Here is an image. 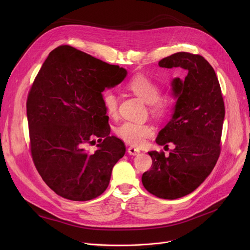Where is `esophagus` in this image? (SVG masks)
Returning <instances> with one entry per match:
<instances>
[{"mask_svg":"<svg viewBox=\"0 0 250 250\" xmlns=\"http://www.w3.org/2000/svg\"><path fill=\"white\" fill-rule=\"evenodd\" d=\"M127 153L129 155H133V156H136L138 154H140V150L137 149V148H134V147H128L127 149Z\"/></svg>","mask_w":250,"mask_h":250,"instance_id":"obj_1","label":"esophagus"}]
</instances>
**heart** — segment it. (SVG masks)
<instances>
[{"instance_id":"b5f03b06","label":"heart","mask_w":250,"mask_h":250,"mask_svg":"<svg viewBox=\"0 0 250 250\" xmlns=\"http://www.w3.org/2000/svg\"><path fill=\"white\" fill-rule=\"evenodd\" d=\"M128 88L143 101L150 104L151 111L157 116H163L168 111L169 101L159 98L161 93L160 86L150 78L138 75L129 81ZM103 104L109 116L115 117L117 115L118 100L113 91L107 90L104 92ZM115 134L129 145L138 147L143 145L146 139L154 134V127L149 124L125 122L116 126Z\"/></svg>"}]
</instances>
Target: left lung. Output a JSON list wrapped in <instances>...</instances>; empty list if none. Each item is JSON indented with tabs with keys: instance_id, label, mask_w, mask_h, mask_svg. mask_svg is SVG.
I'll list each match as a JSON object with an SVG mask.
<instances>
[{
	"instance_id": "obj_1",
	"label": "left lung",
	"mask_w": 250,
	"mask_h": 250,
	"mask_svg": "<svg viewBox=\"0 0 250 250\" xmlns=\"http://www.w3.org/2000/svg\"><path fill=\"white\" fill-rule=\"evenodd\" d=\"M161 68H181L188 75L171 82L176 98L171 120L156 143L175 146L165 157L151 151L152 166L142 176L143 186L157 198L175 200L198 188L214 169L221 151L225 106L211 64L200 55L176 52L159 62Z\"/></svg>"
}]
</instances>
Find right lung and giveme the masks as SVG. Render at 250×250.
Here are the masks:
<instances>
[{
  "mask_svg": "<svg viewBox=\"0 0 250 250\" xmlns=\"http://www.w3.org/2000/svg\"><path fill=\"white\" fill-rule=\"evenodd\" d=\"M126 74L70 45L50 51L39 70L26 102L31 155L43 181L62 198L90 201L107 188L125 146L109 135L102 92ZM94 137L98 150L89 153Z\"/></svg>",
  "mask_w": 250,
  "mask_h": 250,
  "instance_id": "add662e5",
  "label": "right lung"
}]
</instances>
